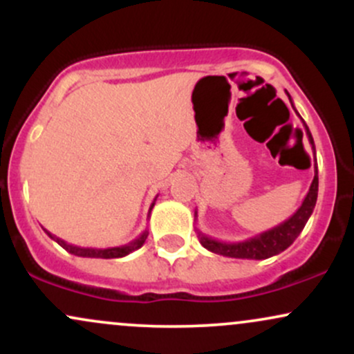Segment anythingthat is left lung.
<instances>
[{"instance_id": "1", "label": "left lung", "mask_w": 354, "mask_h": 354, "mask_svg": "<svg viewBox=\"0 0 354 354\" xmlns=\"http://www.w3.org/2000/svg\"><path fill=\"white\" fill-rule=\"evenodd\" d=\"M288 98L291 101L290 95H288ZM291 106H293V109L296 111L293 101H291ZM296 115L299 116V113L296 111ZM303 126H304V131H306L308 141H310L313 151H315V141H313L310 128H308L304 121H303ZM316 200H318V166H315V178H313L310 191H308V194L304 196L301 206H299L293 216L288 218L286 221L279 223V225L274 226V228L263 231V233L256 234L253 238H248L245 241H236V243L219 241V239L209 238L206 236V234H203L200 230H196L198 238H200L201 245L208 251H211V253L228 256V258H241V259L271 258V256L279 254L281 251L286 250L288 246L293 245V241L299 236V233L303 231L304 225H306L308 219H310L313 209H315ZM196 216L198 213L194 211V219H196Z\"/></svg>"}]
</instances>
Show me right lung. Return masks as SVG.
Wrapping results in <instances>:
<instances>
[{
  "mask_svg": "<svg viewBox=\"0 0 354 354\" xmlns=\"http://www.w3.org/2000/svg\"><path fill=\"white\" fill-rule=\"evenodd\" d=\"M156 198H154V201H156ZM154 201L151 203V206H149L148 216H149V214H151ZM44 233H46L51 239H55V241L58 243L61 248H64V250H66L68 253H71V254H75V256H81V258H103V259L123 258V256L133 253V251H136L138 248L143 246L145 241H146V238H148V231L145 230L143 233H141L136 239H133L131 243H128V245H123V246H115V248H81V246H75V245H68L66 241H63V239H61V238H56L55 234H51L48 230H44Z\"/></svg>",
  "mask_w": 354,
  "mask_h": 354,
  "instance_id": "obj_1",
  "label": "right lung"
}]
</instances>
